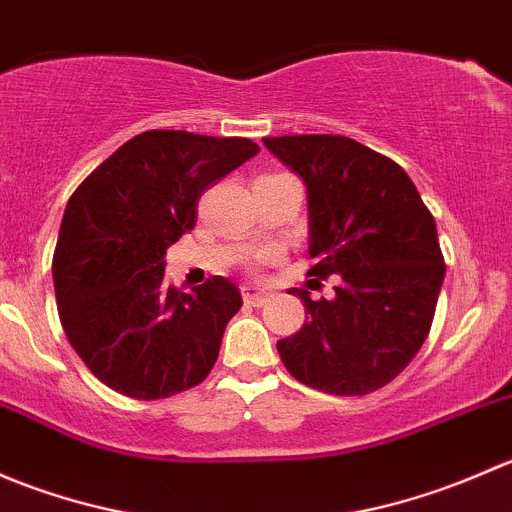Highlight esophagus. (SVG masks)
<instances>
[{"label": "esophagus", "instance_id": "34e87169", "mask_svg": "<svg viewBox=\"0 0 512 512\" xmlns=\"http://www.w3.org/2000/svg\"><path fill=\"white\" fill-rule=\"evenodd\" d=\"M272 292H267V289H260V287H252V285H245L242 287V299H245L247 304H255V307H262V304L270 302Z\"/></svg>", "mask_w": 512, "mask_h": 512}]
</instances>
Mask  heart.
<instances>
[{"instance_id":"obj_1","label":"heart","mask_w":512,"mask_h":512,"mask_svg":"<svg viewBox=\"0 0 512 512\" xmlns=\"http://www.w3.org/2000/svg\"><path fill=\"white\" fill-rule=\"evenodd\" d=\"M267 257H272V252H260V255H255V260H252V265H260V262L267 260Z\"/></svg>"}]
</instances>
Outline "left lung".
Returning <instances> with one entry per match:
<instances>
[{"instance_id":"obj_1","label":"left lung","mask_w":512,"mask_h":512,"mask_svg":"<svg viewBox=\"0 0 512 512\" xmlns=\"http://www.w3.org/2000/svg\"><path fill=\"white\" fill-rule=\"evenodd\" d=\"M307 185V275H334L332 299L289 289L307 322L277 342L304 386L364 396L394 381L431 332L446 262L436 220L406 170L354 138L309 133L265 138Z\"/></svg>"}]
</instances>
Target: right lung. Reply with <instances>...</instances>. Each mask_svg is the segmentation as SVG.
I'll list each match as a JSON object with an SVG mask.
<instances>
[{
	"instance_id": "1",
	"label": "right lung",
	"mask_w": 512,
	"mask_h": 512,
	"mask_svg": "<svg viewBox=\"0 0 512 512\" xmlns=\"http://www.w3.org/2000/svg\"><path fill=\"white\" fill-rule=\"evenodd\" d=\"M260 151L250 138L146 131L123 143L74 190L51 272L61 327L108 389L138 401L168 399L205 381L237 285H168L165 250L198 220L200 195Z\"/></svg>"
}]
</instances>
